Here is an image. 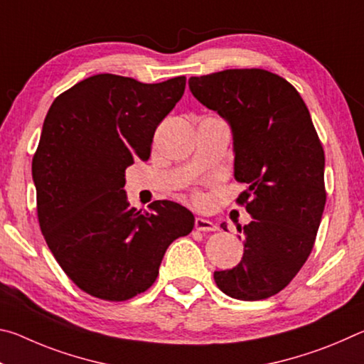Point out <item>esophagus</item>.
<instances>
[{
    "mask_svg": "<svg viewBox=\"0 0 364 364\" xmlns=\"http://www.w3.org/2000/svg\"><path fill=\"white\" fill-rule=\"evenodd\" d=\"M194 226H196V230H199V231H217L218 230V226L215 225L213 221L207 220V218H200V217L196 218Z\"/></svg>",
    "mask_w": 364,
    "mask_h": 364,
    "instance_id": "1",
    "label": "esophagus"
}]
</instances>
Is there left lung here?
Wrapping results in <instances>:
<instances>
[{
  "mask_svg": "<svg viewBox=\"0 0 364 364\" xmlns=\"http://www.w3.org/2000/svg\"><path fill=\"white\" fill-rule=\"evenodd\" d=\"M189 90L230 123L234 178L249 184L237 202L254 218L237 228L241 263L215 271V282L232 299H268L295 278L315 244L326 204L321 141L299 91L276 73L228 69L191 77Z\"/></svg>",
  "mask_w": 364,
  "mask_h": 364,
  "instance_id": "8db88e82",
  "label": "left lung"
}]
</instances>
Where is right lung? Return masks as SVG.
I'll list each match as a JSON object with an SVG mask.
<instances>
[{"label":"right lung","instance_id":"add662e5","mask_svg":"<svg viewBox=\"0 0 364 364\" xmlns=\"http://www.w3.org/2000/svg\"><path fill=\"white\" fill-rule=\"evenodd\" d=\"M186 88V77L141 83L100 73L49 107L33 160L36 212L60 268L93 297L123 301L157 279L165 250L188 236L194 215L171 200L149 212L127 200L125 170L151 156L152 138Z\"/></svg>","mask_w":364,"mask_h":364}]
</instances>
